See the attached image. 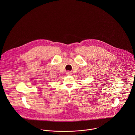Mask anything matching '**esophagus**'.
Listing matches in <instances>:
<instances>
[{
    "mask_svg": "<svg viewBox=\"0 0 135 135\" xmlns=\"http://www.w3.org/2000/svg\"><path fill=\"white\" fill-rule=\"evenodd\" d=\"M66 74L68 75H71L72 74V73H71V72H66Z\"/></svg>",
    "mask_w": 135,
    "mask_h": 135,
    "instance_id": "obj_1",
    "label": "esophagus"
}]
</instances>
